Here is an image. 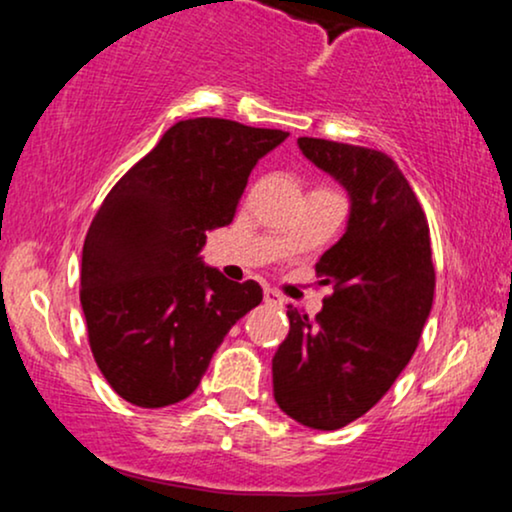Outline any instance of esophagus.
I'll use <instances>...</instances> for the list:
<instances>
[{"label": "esophagus", "instance_id": "1", "mask_svg": "<svg viewBox=\"0 0 512 512\" xmlns=\"http://www.w3.org/2000/svg\"><path fill=\"white\" fill-rule=\"evenodd\" d=\"M264 303L274 305V308H284V296L276 293L274 289H264Z\"/></svg>", "mask_w": 512, "mask_h": 512}]
</instances>
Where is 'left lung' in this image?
Segmentation results:
<instances>
[{
	"label": "left lung",
	"mask_w": 512,
	"mask_h": 512,
	"mask_svg": "<svg viewBox=\"0 0 512 512\" xmlns=\"http://www.w3.org/2000/svg\"><path fill=\"white\" fill-rule=\"evenodd\" d=\"M298 146L351 207L344 236L315 264L334 293L315 320L289 305V337L272 358L274 399L298 424L337 431L407 368L431 315L436 269L424 209L390 156L313 137Z\"/></svg>",
	"instance_id": "8db88e82"
}]
</instances>
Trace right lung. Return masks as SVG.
<instances>
[{
  "label": "right lung",
  "instance_id": "right-lung-1",
  "mask_svg": "<svg viewBox=\"0 0 512 512\" xmlns=\"http://www.w3.org/2000/svg\"><path fill=\"white\" fill-rule=\"evenodd\" d=\"M286 137L221 117L175 122L103 199L84 240L81 308L122 399L158 409L190 397L228 330L260 305L257 281L226 279L199 252Z\"/></svg>",
  "mask_w": 512,
  "mask_h": 512
}]
</instances>
